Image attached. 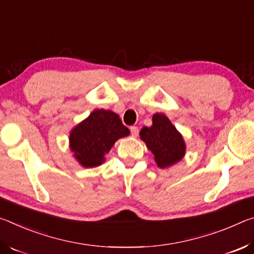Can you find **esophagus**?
Returning <instances> with one entry per match:
<instances>
[{"label": "esophagus", "instance_id": "34e87169", "mask_svg": "<svg viewBox=\"0 0 254 254\" xmlns=\"http://www.w3.org/2000/svg\"><path fill=\"white\" fill-rule=\"evenodd\" d=\"M130 132H131L132 136H137V135H138V132H139L138 127H137V126H131V127H130Z\"/></svg>", "mask_w": 254, "mask_h": 254}]
</instances>
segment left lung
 Listing matches in <instances>:
<instances>
[{
	"label": "left lung",
	"instance_id": "obj_1",
	"mask_svg": "<svg viewBox=\"0 0 254 254\" xmlns=\"http://www.w3.org/2000/svg\"><path fill=\"white\" fill-rule=\"evenodd\" d=\"M140 138L151 149L160 168H168L185 155L186 145L182 136L166 116L155 114L151 127H143Z\"/></svg>",
	"mask_w": 254,
	"mask_h": 254
}]
</instances>
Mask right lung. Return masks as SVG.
Returning a JSON list of instances; mask_svg holds the SVG:
<instances>
[{"instance_id":"add662e5","label":"right lung","mask_w":254,"mask_h":254,"mask_svg":"<svg viewBox=\"0 0 254 254\" xmlns=\"http://www.w3.org/2000/svg\"><path fill=\"white\" fill-rule=\"evenodd\" d=\"M129 129L115 112L94 110L70 132L69 144L76 160L85 168H94L120 137L129 135Z\"/></svg>"}]
</instances>
